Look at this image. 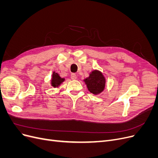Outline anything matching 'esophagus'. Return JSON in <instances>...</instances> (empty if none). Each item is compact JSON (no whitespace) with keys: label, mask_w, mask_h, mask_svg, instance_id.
<instances>
[{"label":"esophagus","mask_w":158,"mask_h":158,"mask_svg":"<svg viewBox=\"0 0 158 158\" xmlns=\"http://www.w3.org/2000/svg\"><path fill=\"white\" fill-rule=\"evenodd\" d=\"M71 78L73 79V80H76V79H77V75H76V74H74V73L72 74H71Z\"/></svg>","instance_id":"1"}]
</instances>
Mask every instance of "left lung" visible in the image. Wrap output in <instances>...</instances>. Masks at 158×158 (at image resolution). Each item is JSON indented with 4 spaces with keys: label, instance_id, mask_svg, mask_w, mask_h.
I'll return each instance as SVG.
<instances>
[{
    "label": "left lung",
    "instance_id": "8db88e82",
    "mask_svg": "<svg viewBox=\"0 0 158 158\" xmlns=\"http://www.w3.org/2000/svg\"><path fill=\"white\" fill-rule=\"evenodd\" d=\"M84 82L87 85L88 90L91 93L97 94L101 93L104 89L106 79L99 71L94 70L89 74L87 78L84 79Z\"/></svg>",
    "mask_w": 158,
    "mask_h": 158
}]
</instances>
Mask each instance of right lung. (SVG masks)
I'll use <instances>...</instances> for the list:
<instances>
[{
  "instance_id": "obj_1",
  "label": "right lung",
  "mask_w": 158,
  "mask_h": 158,
  "mask_svg": "<svg viewBox=\"0 0 158 158\" xmlns=\"http://www.w3.org/2000/svg\"><path fill=\"white\" fill-rule=\"evenodd\" d=\"M64 80V78L61 76L59 74L53 73V74H52V85L54 87L58 86L59 84H60Z\"/></svg>"
}]
</instances>
